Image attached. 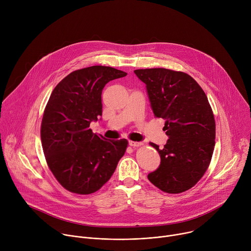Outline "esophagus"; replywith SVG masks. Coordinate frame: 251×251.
<instances>
[{"instance_id": "34e87169", "label": "esophagus", "mask_w": 251, "mask_h": 251, "mask_svg": "<svg viewBox=\"0 0 251 251\" xmlns=\"http://www.w3.org/2000/svg\"><path fill=\"white\" fill-rule=\"evenodd\" d=\"M143 144L142 142H135V141H129V145L132 147H139Z\"/></svg>"}]
</instances>
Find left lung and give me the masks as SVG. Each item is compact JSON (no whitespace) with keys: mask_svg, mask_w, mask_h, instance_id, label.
Instances as JSON below:
<instances>
[{"mask_svg":"<svg viewBox=\"0 0 251 251\" xmlns=\"http://www.w3.org/2000/svg\"><path fill=\"white\" fill-rule=\"evenodd\" d=\"M146 84L151 108L165 121L169 139L163 149L150 143L160 154L158 169L149 181L169 194L194 187L205 173L213 152L216 122L207 97L189 75L166 68L136 69Z\"/></svg>","mask_w":251,"mask_h":251,"instance_id":"obj_1","label":"left lung"}]
</instances>
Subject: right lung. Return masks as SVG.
<instances>
[{"mask_svg":"<svg viewBox=\"0 0 251 251\" xmlns=\"http://www.w3.org/2000/svg\"><path fill=\"white\" fill-rule=\"evenodd\" d=\"M126 75L110 66H89L69 74L51 92L41 138L50 171L67 191L79 195L98 191L123 157L126 139L107 140L89 126L102 115L105 84Z\"/></svg>","mask_w":251,"mask_h":251,"instance_id":"right-lung-1","label":"right lung"}]
</instances>
